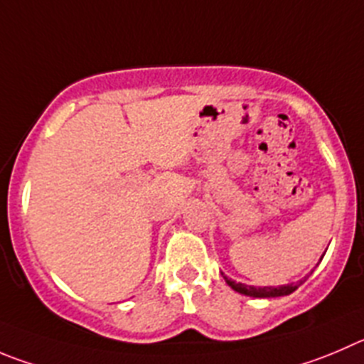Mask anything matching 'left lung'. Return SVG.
Here are the masks:
<instances>
[{"mask_svg": "<svg viewBox=\"0 0 364 364\" xmlns=\"http://www.w3.org/2000/svg\"><path fill=\"white\" fill-rule=\"evenodd\" d=\"M323 259V257H321ZM224 277V274H223ZM226 284L232 287L233 291L237 293L244 294V296H251V298H277V296H287L291 294L293 291L298 289V285H301L300 280L298 284H287V285H278V287H255V285H246V284H240V282L232 280V278L224 277Z\"/></svg>", "mask_w": 364, "mask_h": 364, "instance_id": "8db88e82", "label": "left lung"}]
</instances>
